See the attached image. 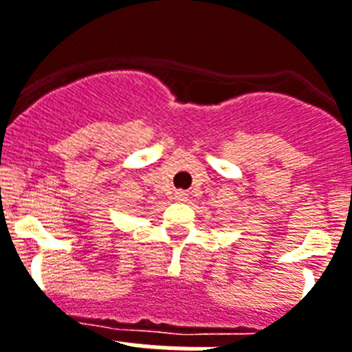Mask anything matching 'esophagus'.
<instances>
[{"label":"esophagus","instance_id":"34e87169","mask_svg":"<svg viewBox=\"0 0 352 352\" xmlns=\"http://www.w3.org/2000/svg\"><path fill=\"white\" fill-rule=\"evenodd\" d=\"M174 199H176V201H179V203H185L186 199H188V194L183 190H178V192H174Z\"/></svg>","mask_w":352,"mask_h":352}]
</instances>
